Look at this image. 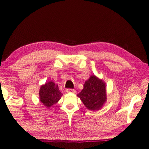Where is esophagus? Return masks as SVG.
Segmentation results:
<instances>
[{
    "mask_svg": "<svg viewBox=\"0 0 149 149\" xmlns=\"http://www.w3.org/2000/svg\"><path fill=\"white\" fill-rule=\"evenodd\" d=\"M66 93H75L76 91H75V90H73V89H67L66 90Z\"/></svg>",
    "mask_w": 149,
    "mask_h": 149,
    "instance_id": "obj_1",
    "label": "esophagus"
}]
</instances>
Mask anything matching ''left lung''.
<instances>
[{"label":"left lung","instance_id":"obj_1","mask_svg":"<svg viewBox=\"0 0 149 149\" xmlns=\"http://www.w3.org/2000/svg\"><path fill=\"white\" fill-rule=\"evenodd\" d=\"M84 88L77 95L85 107L91 111L99 110L107 101L106 84L95 75L85 81Z\"/></svg>","mask_w":149,"mask_h":149}]
</instances>
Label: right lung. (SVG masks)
<instances>
[{
  "label": "right lung",
  "mask_w": 149,
  "mask_h": 149,
  "mask_svg": "<svg viewBox=\"0 0 149 149\" xmlns=\"http://www.w3.org/2000/svg\"><path fill=\"white\" fill-rule=\"evenodd\" d=\"M62 95L63 93L59 91L58 84L53 81L47 82L42 85L39 91L40 102L48 109L58 102Z\"/></svg>",
  "instance_id": "1"
}]
</instances>
